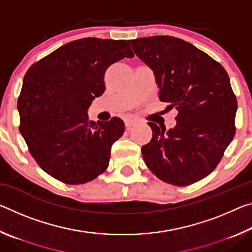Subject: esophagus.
Returning <instances> with one entry per match:
<instances>
[{"label": "esophagus", "instance_id": "34e87169", "mask_svg": "<svg viewBox=\"0 0 252 252\" xmlns=\"http://www.w3.org/2000/svg\"><path fill=\"white\" fill-rule=\"evenodd\" d=\"M135 123H136L135 119H126V129H130V127H131L132 126H134Z\"/></svg>", "mask_w": 252, "mask_h": 252}]
</instances>
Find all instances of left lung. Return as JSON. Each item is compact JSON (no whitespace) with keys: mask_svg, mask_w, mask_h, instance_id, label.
<instances>
[{"mask_svg":"<svg viewBox=\"0 0 252 252\" xmlns=\"http://www.w3.org/2000/svg\"><path fill=\"white\" fill-rule=\"evenodd\" d=\"M150 67L159 99L176 109L177 125L165 130L148 122L152 139L143 160L160 180L185 187L210 174L232 141L237 99L224 67L189 42L168 35L131 40Z\"/></svg>","mask_w":252,"mask_h":252,"instance_id":"obj_1","label":"left lung"}]
</instances>
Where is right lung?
I'll return each mask as SVG.
<instances>
[{
    "mask_svg": "<svg viewBox=\"0 0 252 252\" xmlns=\"http://www.w3.org/2000/svg\"><path fill=\"white\" fill-rule=\"evenodd\" d=\"M126 40L72 41L30 67L18 100L20 132L37 164L58 180L81 185L109 165L125 122L90 121L88 109L105 90L108 67L133 58Z\"/></svg>",
    "mask_w": 252,
    "mask_h": 252,
    "instance_id": "add662e5",
    "label": "right lung"
}]
</instances>
